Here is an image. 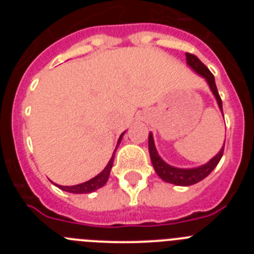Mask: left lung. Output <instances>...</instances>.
Here are the masks:
<instances>
[{"mask_svg": "<svg viewBox=\"0 0 254 254\" xmlns=\"http://www.w3.org/2000/svg\"><path fill=\"white\" fill-rule=\"evenodd\" d=\"M186 60H187L188 66L193 69L194 72L198 73L201 77L205 78L206 82H207L208 86H210V90L212 91L215 99H216L219 109L221 111V113H223V102H221V98H220L219 91H217L214 75L210 72V69H208L194 55L186 53ZM224 146H225V142H224L223 147L220 149V151L215 155L214 158L211 159V160H208L206 164H203V165H199V167L197 168H177L170 165V164L165 163V161L161 159L160 155L158 154V150L155 147L154 136H152L151 132L149 133L150 158H151L152 167H154L156 174H158L164 182H168V183H172V185L176 186H183V187L196 185L199 181L205 179L206 177L216 168L217 164H219L220 159H221V156H223L224 154Z\"/></svg>", "mask_w": 254, "mask_h": 254, "instance_id": "obj_1", "label": "left lung"}]
</instances>
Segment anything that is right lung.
<instances>
[{"mask_svg":"<svg viewBox=\"0 0 254 254\" xmlns=\"http://www.w3.org/2000/svg\"><path fill=\"white\" fill-rule=\"evenodd\" d=\"M123 134H125V132H123V133L120 136L118 143H120L121 140H122ZM118 143H117V146H118ZM114 152H116V150H114ZM114 152H113V155H112V158H111V160H109V163L107 164V167L103 169V172H100L98 176L94 177V178H91L90 181L84 182V183H80V185H76V186H60V185H56V186H57L60 190H64V192H69V193H75V194L91 193V192H94V190H99V188H102L103 186L107 183L108 178H109L111 169H112V167H113Z\"/></svg>","mask_w":254,"mask_h":254,"instance_id":"1","label":"right lung"}]
</instances>
